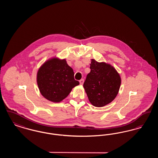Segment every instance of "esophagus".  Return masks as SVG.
<instances>
[{
    "label": "esophagus",
    "mask_w": 158,
    "mask_h": 158,
    "mask_svg": "<svg viewBox=\"0 0 158 158\" xmlns=\"http://www.w3.org/2000/svg\"><path fill=\"white\" fill-rule=\"evenodd\" d=\"M79 82H80V84H81V85H83V82H84V79H81V80L79 81Z\"/></svg>",
    "instance_id": "34e87169"
}]
</instances>
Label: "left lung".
Wrapping results in <instances>:
<instances>
[{
	"instance_id": "8db88e82",
	"label": "left lung",
	"mask_w": 158,
	"mask_h": 158,
	"mask_svg": "<svg viewBox=\"0 0 158 158\" xmlns=\"http://www.w3.org/2000/svg\"><path fill=\"white\" fill-rule=\"evenodd\" d=\"M90 72L83 83V88L90 103L102 107L116 97L121 85V78L115 69L105 63L91 60Z\"/></svg>"
}]
</instances>
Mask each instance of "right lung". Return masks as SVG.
Wrapping results in <instances>:
<instances>
[{
	"label": "right lung",
	"mask_w": 158,
	"mask_h": 158,
	"mask_svg": "<svg viewBox=\"0 0 158 158\" xmlns=\"http://www.w3.org/2000/svg\"><path fill=\"white\" fill-rule=\"evenodd\" d=\"M37 84L44 98L59 102L67 97L79 82L75 79L74 72L66 60L54 58L46 61L38 70Z\"/></svg>",
	"instance_id": "1"
}]
</instances>
